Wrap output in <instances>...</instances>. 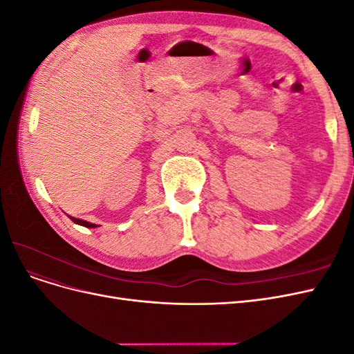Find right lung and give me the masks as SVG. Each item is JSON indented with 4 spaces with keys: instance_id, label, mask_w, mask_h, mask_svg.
<instances>
[{
    "instance_id": "add662e5",
    "label": "right lung",
    "mask_w": 354,
    "mask_h": 354,
    "mask_svg": "<svg viewBox=\"0 0 354 354\" xmlns=\"http://www.w3.org/2000/svg\"><path fill=\"white\" fill-rule=\"evenodd\" d=\"M69 218L75 223V224H80V226H84V227H90V229H93V227H97L95 226V224H93V223H88V221H85V220H80V218H73V217H71L69 216Z\"/></svg>"
}]
</instances>
